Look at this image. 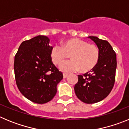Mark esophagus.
Returning a JSON list of instances; mask_svg holds the SVG:
<instances>
[{"mask_svg":"<svg viewBox=\"0 0 129 129\" xmlns=\"http://www.w3.org/2000/svg\"><path fill=\"white\" fill-rule=\"evenodd\" d=\"M68 74H65V73H64V74H63V77H64V78H67V77H68Z\"/></svg>","mask_w":129,"mask_h":129,"instance_id":"obj_1","label":"esophagus"}]
</instances>
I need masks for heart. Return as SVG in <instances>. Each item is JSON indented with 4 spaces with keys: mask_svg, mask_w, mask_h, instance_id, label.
I'll list each match as a JSON object with an SVG mask.
<instances>
[{
    "mask_svg": "<svg viewBox=\"0 0 129 129\" xmlns=\"http://www.w3.org/2000/svg\"><path fill=\"white\" fill-rule=\"evenodd\" d=\"M70 54L72 60L61 63ZM50 59L54 64H59V69L65 72H73L81 70L83 72L92 70L96 66L100 58V51L94 44L78 38L68 39L62 46L54 45L50 50Z\"/></svg>",
    "mask_w": 129,
    "mask_h": 129,
    "instance_id": "obj_1",
    "label": "heart"
}]
</instances>
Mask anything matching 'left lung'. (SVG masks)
<instances>
[{"label": "left lung", "instance_id": "8db88e82", "mask_svg": "<svg viewBox=\"0 0 129 129\" xmlns=\"http://www.w3.org/2000/svg\"><path fill=\"white\" fill-rule=\"evenodd\" d=\"M100 51L99 61L90 72L79 75L74 90L79 100L87 104L98 103L110 94L115 82L116 54L109 43L95 36H89Z\"/></svg>", "mask_w": 129, "mask_h": 129}]
</instances>
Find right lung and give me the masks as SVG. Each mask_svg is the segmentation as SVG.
<instances>
[{
  "mask_svg": "<svg viewBox=\"0 0 129 129\" xmlns=\"http://www.w3.org/2000/svg\"><path fill=\"white\" fill-rule=\"evenodd\" d=\"M50 39L38 35L20 44L15 56V77L21 94L38 104L51 101L63 78L50 59Z\"/></svg>",
  "mask_w": 129,
  "mask_h": 129,
  "instance_id": "1",
  "label": "right lung"
}]
</instances>
